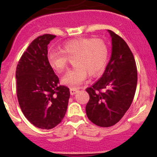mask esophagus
I'll return each instance as SVG.
<instances>
[{"label": "esophagus", "mask_w": 157, "mask_h": 157, "mask_svg": "<svg viewBox=\"0 0 157 157\" xmlns=\"http://www.w3.org/2000/svg\"><path fill=\"white\" fill-rule=\"evenodd\" d=\"M77 93H78V90H77V89H74V88L70 89V93H71V95H74Z\"/></svg>", "instance_id": "esophagus-1"}]
</instances>
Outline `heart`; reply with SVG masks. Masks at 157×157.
I'll return each instance as SVG.
<instances>
[{
  "label": "heart",
  "mask_w": 157,
  "mask_h": 157,
  "mask_svg": "<svg viewBox=\"0 0 157 157\" xmlns=\"http://www.w3.org/2000/svg\"><path fill=\"white\" fill-rule=\"evenodd\" d=\"M109 49L101 39H72L63 45L62 51H50L48 63L58 73H62L67 67L68 58H73L75 67L70 70L61 78L62 84L76 88L90 76L101 74L108 61Z\"/></svg>",
  "instance_id": "b5f03b06"
}]
</instances>
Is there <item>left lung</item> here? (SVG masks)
<instances>
[{"mask_svg": "<svg viewBox=\"0 0 157 157\" xmlns=\"http://www.w3.org/2000/svg\"><path fill=\"white\" fill-rule=\"evenodd\" d=\"M112 55L102 77L86 89L90 100L88 118L98 126L111 127L121 119L131 106L137 83L135 60L124 39L108 29Z\"/></svg>", "mask_w": 157, "mask_h": 157, "instance_id": "1", "label": "left lung"}]
</instances>
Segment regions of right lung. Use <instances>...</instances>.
Returning a JSON list of instances; mask_svg holds the SVG:
<instances>
[{
    "mask_svg": "<svg viewBox=\"0 0 157 157\" xmlns=\"http://www.w3.org/2000/svg\"><path fill=\"white\" fill-rule=\"evenodd\" d=\"M56 37L39 36L30 43L16 71L19 105L30 123L41 129H52L62 119L68 105L70 90L58 85L59 79L48 60V45Z\"/></svg>",
    "mask_w": 157,
    "mask_h": 157,
    "instance_id": "obj_1",
    "label": "right lung"
}]
</instances>
